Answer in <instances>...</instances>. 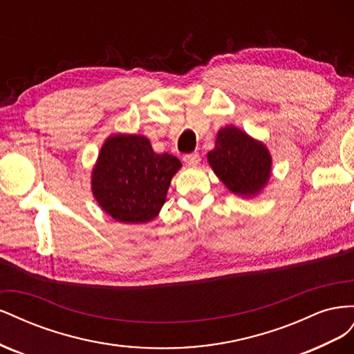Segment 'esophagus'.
Segmentation results:
<instances>
[{"label":"esophagus","mask_w":354,"mask_h":354,"mask_svg":"<svg viewBox=\"0 0 354 354\" xmlns=\"http://www.w3.org/2000/svg\"><path fill=\"white\" fill-rule=\"evenodd\" d=\"M183 160L186 165H198L201 162V156L198 152H192L183 156Z\"/></svg>","instance_id":"obj_1"}]
</instances>
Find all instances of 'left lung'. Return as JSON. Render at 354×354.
I'll use <instances>...</instances> for the list:
<instances>
[{"label":"left lung","mask_w":354,"mask_h":354,"mask_svg":"<svg viewBox=\"0 0 354 354\" xmlns=\"http://www.w3.org/2000/svg\"><path fill=\"white\" fill-rule=\"evenodd\" d=\"M207 158L234 195L255 196L270 178L272 156L267 147L233 125L221 128Z\"/></svg>","instance_id":"left-lung-1"}]
</instances>
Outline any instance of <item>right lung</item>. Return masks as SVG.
<instances>
[{"mask_svg": "<svg viewBox=\"0 0 354 354\" xmlns=\"http://www.w3.org/2000/svg\"><path fill=\"white\" fill-rule=\"evenodd\" d=\"M180 168L176 156L155 153L145 136L113 134L93 168L91 190L113 220L147 223L162 208L171 178Z\"/></svg>", "mask_w": 354, "mask_h": 354, "instance_id": "add662e5", "label": "right lung"}]
</instances>
